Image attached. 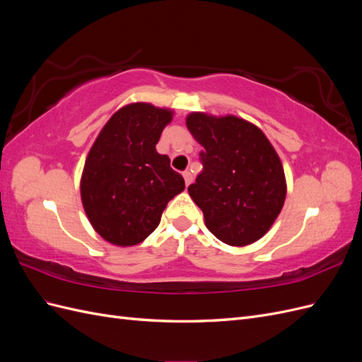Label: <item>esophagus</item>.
<instances>
[{"label": "esophagus", "instance_id": "obj_1", "mask_svg": "<svg viewBox=\"0 0 362 362\" xmlns=\"http://www.w3.org/2000/svg\"><path fill=\"white\" fill-rule=\"evenodd\" d=\"M182 177H184V181H185V185H189L192 184V181H193V175H192V172L190 170H185L184 173H182Z\"/></svg>", "mask_w": 362, "mask_h": 362}]
</instances>
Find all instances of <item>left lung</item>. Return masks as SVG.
I'll list each match as a JSON object with an SVG mask.
<instances>
[{"mask_svg": "<svg viewBox=\"0 0 362 362\" xmlns=\"http://www.w3.org/2000/svg\"><path fill=\"white\" fill-rule=\"evenodd\" d=\"M185 125L204 148V170L189 194L206 228L229 246L255 243L275 223L287 196L275 148L257 125L234 115L192 112Z\"/></svg>", "mask_w": 362, "mask_h": 362, "instance_id": "left-lung-1", "label": "left lung"}]
</instances>
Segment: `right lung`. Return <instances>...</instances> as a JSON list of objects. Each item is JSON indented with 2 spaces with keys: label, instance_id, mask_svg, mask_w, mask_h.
<instances>
[{
  "label": "right lung",
  "instance_id": "right-lung-1",
  "mask_svg": "<svg viewBox=\"0 0 362 362\" xmlns=\"http://www.w3.org/2000/svg\"><path fill=\"white\" fill-rule=\"evenodd\" d=\"M173 110L149 103L124 105L107 120L86 157L80 180L87 218L105 242L134 246L158 226L184 189V178L157 152Z\"/></svg>",
  "mask_w": 362,
  "mask_h": 362
}]
</instances>
